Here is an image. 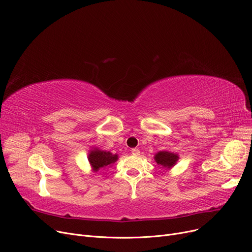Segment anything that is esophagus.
<instances>
[{"mask_svg":"<svg viewBox=\"0 0 252 252\" xmlns=\"http://www.w3.org/2000/svg\"><path fill=\"white\" fill-rule=\"evenodd\" d=\"M130 152H132L133 156H139L140 155V150L138 148H133L132 150H130Z\"/></svg>","mask_w":252,"mask_h":252,"instance_id":"1","label":"esophagus"}]
</instances>
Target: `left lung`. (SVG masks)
Instances as JSON below:
<instances>
[{
  "mask_svg": "<svg viewBox=\"0 0 252 252\" xmlns=\"http://www.w3.org/2000/svg\"><path fill=\"white\" fill-rule=\"evenodd\" d=\"M156 161L159 166L166 169H171L179 159L178 155L170 151H159L155 156Z\"/></svg>",
  "mask_w": 252,
  "mask_h": 252,
  "instance_id": "left-lung-1",
  "label": "left lung"
}]
</instances>
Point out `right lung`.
<instances>
[{
    "label": "right lung",
    "instance_id": "obj_1",
    "mask_svg": "<svg viewBox=\"0 0 252 252\" xmlns=\"http://www.w3.org/2000/svg\"><path fill=\"white\" fill-rule=\"evenodd\" d=\"M117 155H113L110 151L100 150L97 148L91 150L89 155V161L94 172H97L100 169H104L107 166L112 165L117 160Z\"/></svg>",
    "mask_w": 252,
    "mask_h": 252
}]
</instances>
